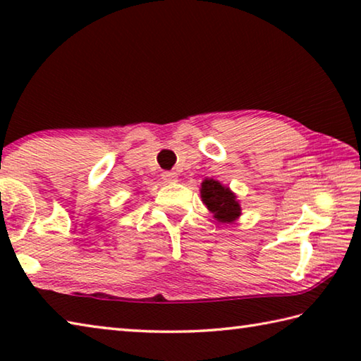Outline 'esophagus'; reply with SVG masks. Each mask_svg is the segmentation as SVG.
Wrapping results in <instances>:
<instances>
[{
	"instance_id": "34e87169",
	"label": "esophagus",
	"mask_w": 361,
	"mask_h": 361,
	"mask_svg": "<svg viewBox=\"0 0 361 361\" xmlns=\"http://www.w3.org/2000/svg\"><path fill=\"white\" fill-rule=\"evenodd\" d=\"M162 180L166 183H176V181H178V175H176L175 172H164Z\"/></svg>"
}]
</instances>
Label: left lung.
<instances>
[{"mask_svg": "<svg viewBox=\"0 0 361 361\" xmlns=\"http://www.w3.org/2000/svg\"><path fill=\"white\" fill-rule=\"evenodd\" d=\"M200 199L218 223L231 224L242 215V207L235 192H232L229 186L221 185L218 180L205 178L202 181Z\"/></svg>", "mask_w": 361, "mask_h": 361, "instance_id": "1", "label": "left lung"}]
</instances>
